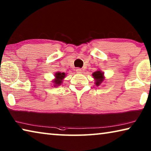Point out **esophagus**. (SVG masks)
Segmentation results:
<instances>
[{"instance_id": "esophagus-1", "label": "esophagus", "mask_w": 151, "mask_h": 151, "mask_svg": "<svg viewBox=\"0 0 151 151\" xmlns=\"http://www.w3.org/2000/svg\"><path fill=\"white\" fill-rule=\"evenodd\" d=\"M76 71V72H77V73H82V70L80 68H77Z\"/></svg>"}]
</instances>
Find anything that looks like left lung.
Returning <instances> with one entry per match:
<instances>
[{
    "instance_id": "left-lung-1",
    "label": "left lung",
    "mask_w": 151,
    "mask_h": 151,
    "mask_svg": "<svg viewBox=\"0 0 151 151\" xmlns=\"http://www.w3.org/2000/svg\"><path fill=\"white\" fill-rule=\"evenodd\" d=\"M92 76H93V78H94L95 84H96L97 86H99L103 82L104 79H105L103 72H101V71H95V72L92 73Z\"/></svg>"
}]
</instances>
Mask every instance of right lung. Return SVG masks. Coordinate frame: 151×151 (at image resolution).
<instances>
[{
	"instance_id": "1",
	"label": "right lung",
	"mask_w": 151,
	"mask_h": 151,
	"mask_svg": "<svg viewBox=\"0 0 151 151\" xmlns=\"http://www.w3.org/2000/svg\"><path fill=\"white\" fill-rule=\"evenodd\" d=\"M55 79L52 81V82L54 83V86H60L63 82V80L65 77V73H61V72H57L55 75Z\"/></svg>"
}]
</instances>
